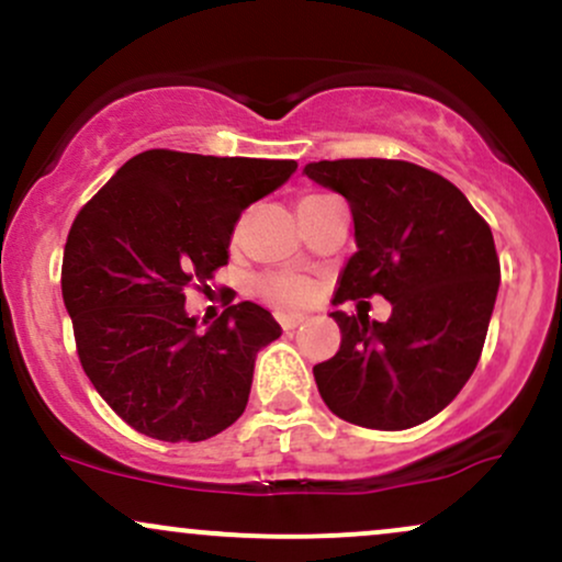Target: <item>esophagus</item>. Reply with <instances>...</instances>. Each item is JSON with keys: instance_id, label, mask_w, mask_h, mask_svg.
Returning <instances> with one entry per match:
<instances>
[{"instance_id": "esophagus-1", "label": "esophagus", "mask_w": 562, "mask_h": 562, "mask_svg": "<svg viewBox=\"0 0 562 562\" xmlns=\"http://www.w3.org/2000/svg\"><path fill=\"white\" fill-rule=\"evenodd\" d=\"M277 322L282 325V330H295L303 322V317L301 314H277Z\"/></svg>"}]
</instances>
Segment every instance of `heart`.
Wrapping results in <instances>:
<instances>
[{
	"instance_id": "heart-1",
	"label": "heart",
	"mask_w": 562,
	"mask_h": 562,
	"mask_svg": "<svg viewBox=\"0 0 562 562\" xmlns=\"http://www.w3.org/2000/svg\"><path fill=\"white\" fill-rule=\"evenodd\" d=\"M317 198V195H308ZM303 198V200H308ZM259 290L277 306H301L312 299V282L293 274H267L259 280Z\"/></svg>"
}]
</instances>
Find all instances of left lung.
I'll use <instances>...</instances> for the list:
<instances>
[{
    "label": "left lung",
    "instance_id": "8db88e82",
    "mask_svg": "<svg viewBox=\"0 0 562 562\" xmlns=\"http://www.w3.org/2000/svg\"><path fill=\"white\" fill-rule=\"evenodd\" d=\"M303 173L351 205L357 254L338 301H391L389 322L330 314L340 348L314 367L319 396L346 423L415 428L462 391L481 359L499 290L492 229L449 179L406 160H319Z\"/></svg>",
    "mask_w": 562,
    "mask_h": 562
}]
</instances>
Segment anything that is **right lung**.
<instances>
[{"label":"right lung","instance_id":"1","mask_svg":"<svg viewBox=\"0 0 562 562\" xmlns=\"http://www.w3.org/2000/svg\"><path fill=\"white\" fill-rule=\"evenodd\" d=\"M295 169V160L147 150L79 211L63 254V301L83 372L134 430L205 441L245 412L256 357L280 325L243 301L200 330L184 288L229 261L237 218Z\"/></svg>","mask_w":562,"mask_h":562}]
</instances>
